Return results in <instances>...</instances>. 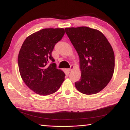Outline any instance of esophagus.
<instances>
[{
	"label": "esophagus",
	"mask_w": 130,
	"mask_h": 130,
	"mask_svg": "<svg viewBox=\"0 0 130 130\" xmlns=\"http://www.w3.org/2000/svg\"><path fill=\"white\" fill-rule=\"evenodd\" d=\"M73 68H74V66L73 65H71V66H70V68H69V69H68L67 70H68V72H70V71H72V70L73 69Z\"/></svg>",
	"instance_id": "esophagus-1"
}]
</instances>
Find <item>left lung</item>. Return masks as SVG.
Wrapping results in <instances>:
<instances>
[{
    "label": "left lung",
    "instance_id": "obj_1",
    "mask_svg": "<svg viewBox=\"0 0 130 130\" xmlns=\"http://www.w3.org/2000/svg\"><path fill=\"white\" fill-rule=\"evenodd\" d=\"M65 32L80 58L81 78L77 89L85 94H96L107 86L115 69L112 47L104 34L85 26L65 28Z\"/></svg>",
    "mask_w": 130,
    "mask_h": 130
}]
</instances>
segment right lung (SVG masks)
<instances>
[{
	"label": "right lung",
	"instance_id": "1",
	"mask_svg": "<svg viewBox=\"0 0 130 130\" xmlns=\"http://www.w3.org/2000/svg\"><path fill=\"white\" fill-rule=\"evenodd\" d=\"M65 34L62 28H44L27 37L18 55V67L26 85L37 94L54 93L61 87L65 74L57 69L52 53ZM50 60L52 62L48 63Z\"/></svg>",
	"mask_w": 130,
	"mask_h": 130
}]
</instances>
